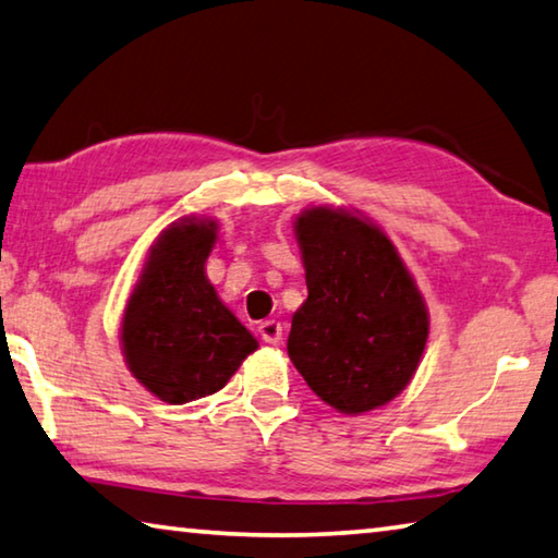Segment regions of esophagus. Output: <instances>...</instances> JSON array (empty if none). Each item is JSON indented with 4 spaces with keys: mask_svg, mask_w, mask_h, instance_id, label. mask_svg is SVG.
I'll return each mask as SVG.
<instances>
[{
    "mask_svg": "<svg viewBox=\"0 0 558 558\" xmlns=\"http://www.w3.org/2000/svg\"><path fill=\"white\" fill-rule=\"evenodd\" d=\"M258 335H260L263 342H268V344H278L280 339H282V325H280V323H276V319H266V323H260V327H258Z\"/></svg>",
    "mask_w": 558,
    "mask_h": 558,
    "instance_id": "34e87169",
    "label": "esophagus"
}]
</instances>
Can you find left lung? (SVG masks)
<instances>
[{
	"mask_svg": "<svg viewBox=\"0 0 558 558\" xmlns=\"http://www.w3.org/2000/svg\"><path fill=\"white\" fill-rule=\"evenodd\" d=\"M307 300L288 354L319 399L359 415L411 384L428 339V307L399 251L359 211L310 206L295 219Z\"/></svg>",
	"mask_w": 558,
	"mask_h": 558,
	"instance_id": "1",
	"label": "left lung"
}]
</instances>
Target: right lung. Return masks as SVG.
<instances>
[{
	"label": "right lung",
	"mask_w": 558,
	"mask_h": 558,
	"mask_svg": "<svg viewBox=\"0 0 558 558\" xmlns=\"http://www.w3.org/2000/svg\"><path fill=\"white\" fill-rule=\"evenodd\" d=\"M219 223L182 216L159 233L120 325L130 374L159 401L182 405L221 391L258 339L206 278Z\"/></svg>",
	"instance_id": "obj_1"
}]
</instances>
